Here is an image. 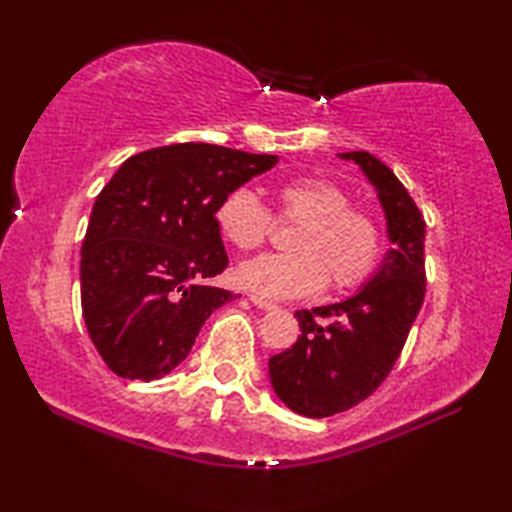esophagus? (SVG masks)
I'll use <instances>...</instances> for the list:
<instances>
[{
	"label": "esophagus",
	"instance_id": "34e87169",
	"mask_svg": "<svg viewBox=\"0 0 512 512\" xmlns=\"http://www.w3.org/2000/svg\"><path fill=\"white\" fill-rule=\"evenodd\" d=\"M250 302H253L255 307H259V309H266V311H271V309H277V305L275 302H271V300H266V298H262V296H250Z\"/></svg>",
	"mask_w": 512,
	"mask_h": 512
}]
</instances>
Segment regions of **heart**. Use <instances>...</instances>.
Wrapping results in <instances>:
<instances>
[{
	"instance_id": "obj_1",
	"label": "heart",
	"mask_w": 512,
	"mask_h": 512,
	"mask_svg": "<svg viewBox=\"0 0 512 512\" xmlns=\"http://www.w3.org/2000/svg\"><path fill=\"white\" fill-rule=\"evenodd\" d=\"M275 219L296 223L287 239L291 253L244 262L235 273L241 287L262 298H307L329 284L345 291L361 284L381 253L375 216L350 205V196L332 180L300 176L273 187ZM216 228L239 250L264 246L273 219L246 187L230 192L216 207Z\"/></svg>"
}]
</instances>
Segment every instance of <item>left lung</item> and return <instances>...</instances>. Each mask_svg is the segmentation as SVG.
<instances>
[{"instance_id":"8db88e82","label":"left lung","mask_w":512,"mask_h":512,"mask_svg":"<svg viewBox=\"0 0 512 512\" xmlns=\"http://www.w3.org/2000/svg\"><path fill=\"white\" fill-rule=\"evenodd\" d=\"M377 189L393 248L352 298L300 309L298 341L268 359L275 395L307 418H329L366 400L393 370L424 300L422 214L395 173L366 151L339 153Z\"/></svg>"}]
</instances>
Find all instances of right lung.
Returning <instances> with one entry per match:
<instances>
[{
	"label": "right lung",
	"mask_w": 512,
	"mask_h": 512,
	"mask_svg": "<svg viewBox=\"0 0 512 512\" xmlns=\"http://www.w3.org/2000/svg\"><path fill=\"white\" fill-rule=\"evenodd\" d=\"M275 164L277 155L171 144L128 158L101 189L81 248V307L115 375H169L235 298L207 284L228 266L216 207Z\"/></svg>",
	"instance_id": "add662e5"
}]
</instances>
